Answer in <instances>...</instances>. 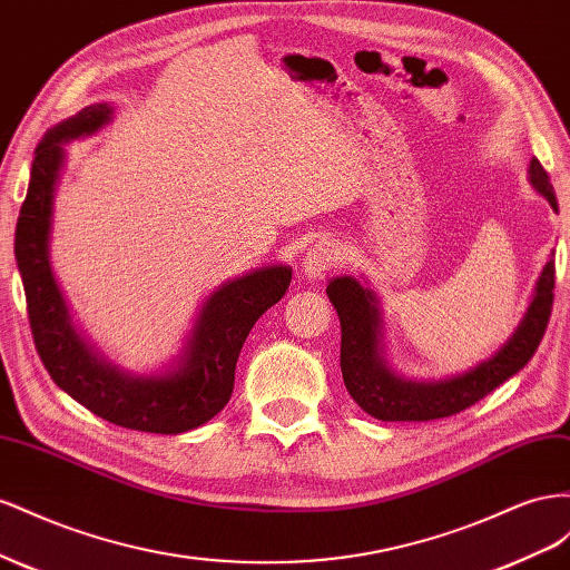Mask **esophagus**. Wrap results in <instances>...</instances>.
Segmentation results:
<instances>
[{
	"label": "esophagus",
	"mask_w": 570,
	"mask_h": 570,
	"mask_svg": "<svg viewBox=\"0 0 570 570\" xmlns=\"http://www.w3.org/2000/svg\"><path fill=\"white\" fill-rule=\"evenodd\" d=\"M338 246L332 240H320L315 246L305 253L303 257V272L311 276V279H320V276L327 274L338 263Z\"/></svg>",
	"instance_id": "1"
}]
</instances>
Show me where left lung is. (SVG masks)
<instances>
[{
  "instance_id": "1",
  "label": "left lung",
  "mask_w": 570,
  "mask_h": 570,
  "mask_svg": "<svg viewBox=\"0 0 570 570\" xmlns=\"http://www.w3.org/2000/svg\"><path fill=\"white\" fill-rule=\"evenodd\" d=\"M530 181L551 207L557 205L554 186L540 159L530 161ZM554 257L544 265L532 303L513 336L490 361L444 382H411L396 377L380 355V311L377 296L351 276H336L327 286V296L341 322V375L348 394L365 413L377 420H436L456 415L484 399L499 384L523 370L538 351L547 332L554 305L557 282Z\"/></svg>"
}]
</instances>
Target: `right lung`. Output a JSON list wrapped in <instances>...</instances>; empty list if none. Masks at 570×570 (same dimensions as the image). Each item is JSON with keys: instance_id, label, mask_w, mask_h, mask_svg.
Returning a JSON list of instances; mask_svg holds the SVG:
<instances>
[{"instance_id": "add662e5", "label": "right lung", "mask_w": 570, "mask_h": 570, "mask_svg": "<svg viewBox=\"0 0 570 570\" xmlns=\"http://www.w3.org/2000/svg\"><path fill=\"white\" fill-rule=\"evenodd\" d=\"M111 117L109 105L80 109L45 134L16 224V263L23 279L28 322L45 370L59 389L102 420L126 430L178 434L213 420L234 392L236 361L253 324L279 303L288 267H263L217 288L203 305L184 361L159 377H134L97 357L73 330L50 269V224L63 142L90 136Z\"/></svg>"}]
</instances>
